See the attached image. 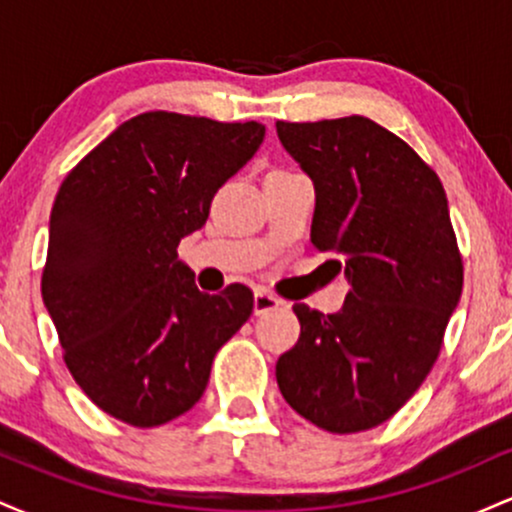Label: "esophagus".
Segmentation results:
<instances>
[{
	"mask_svg": "<svg viewBox=\"0 0 512 512\" xmlns=\"http://www.w3.org/2000/svg\"><path fill=\"white\" fill-rule=\"evenodd\" d=\"M279 305H284V301H281V298H276L274 293H269L267 289L255 291V301H252V310H255V315L269 313V310H276Z\"/></svg>",
	"mask_w": 512,
	"mask_h": 512,
	"instance_id": "1",
	"label": "esophagus"
}]
</instances>
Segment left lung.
I'll return each instance as SVG.
<instances>
[{"instance_id": "1", "label": "left lung", "mask_w": 512, "mask_h": 512, "mask_svg": "<svg viewBox=\"0 0 512 512\" xmlns=\"http://www.w3.org/2000/svg\"><path fill=\"white\" fill-rule=\"evenodd\" d=\"M315 185L310 240L351 289L339 313L293 305L301 337L276 361L281 395L330 433L380 426L419 390L462 293L438 175L368 117L276 122Z\"/></svg>"}]
</instances>
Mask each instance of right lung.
<instances>
[{
    "label": "right lung",
    "instance_id": "add662e5",
    "mask_svg": "<svg viewBox=\"0 0 512 512\" xmlns=\"http://www.w3.org/2000/svg\"><path fill=\"white\" fill-rule=\"evenodd\" d=\"M262 139L260 122L154 110L122 122L64 178L40 286L69 373L105 414L137 428L185 414L250 317L248 286L202 293L178 245Z\"/></svg>",
    "mask_w": 512,
    "mask_h": 512
}]
</instances>
